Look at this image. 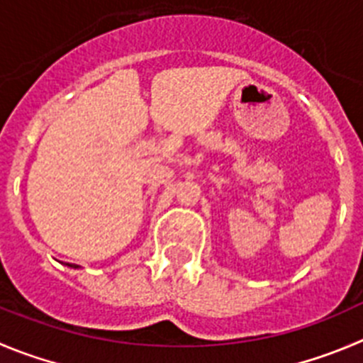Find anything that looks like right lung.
Returning a JSON list of instances; mask_svg holds the SVG:
<instances>
[{"label":"right lung","mask_w":363,"mask_h":363,"mask_svg":"<svg viewBox=\"0 0 363 363\" xmlns=\"http://www.w3.org/2000/svg\"><path fill=\"white\" fill-rule=\"evenodd\" d=\"M66 267H69V269H80V267L74 265V263H66Z\"/></svg>","instance_id":"obj_1"}]
</instances>
